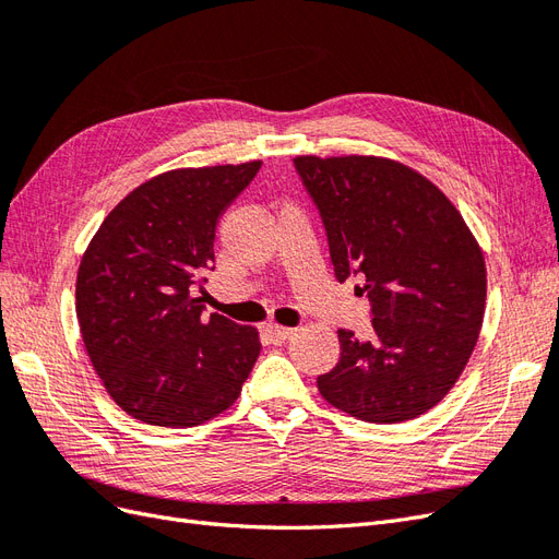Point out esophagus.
Wrapping results in <instances>:
<instances>
[{"label":"esophagus","instance_id":"34e87169","mask_svg":"<svg viewBox=\"0 0 559 559\" xmlns=\"http://www.w3.org/2000/svg\"><path fill=\"white\" fill-rule=\"evenodd\" d=\"M265 335H267V341L273 343V345H282V343H286L294 335V329L280 326V324H267L265 326Z\"/></svg>","mask_w":559,"mask_h":559}]
</instances>
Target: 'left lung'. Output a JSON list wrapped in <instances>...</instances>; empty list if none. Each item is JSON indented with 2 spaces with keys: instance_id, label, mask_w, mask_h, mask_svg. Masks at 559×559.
<instances>
[{
  "instance_id": "obj_1",
  "label": "left lung",
  "mask_w": 559,
  "mask_h": 559,
  "mask_svg": "<svg viewBox=\"0 0 559 559\" xmlns=\"http://www.w3.org/2000/svg\"><path fill=\"white\" fill-rule=\"evenodd\" d=\"M326 228L335 280L357 275L373 337L341 329V361L317 378L337 411L396 425L431 411L478 343L487 270L483 249L445 193L413 167L380 156H296Z\"/></svg>"
}]
</instances>
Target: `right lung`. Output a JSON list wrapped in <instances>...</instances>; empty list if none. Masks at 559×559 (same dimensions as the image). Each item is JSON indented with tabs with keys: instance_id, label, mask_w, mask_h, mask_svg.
<instances>
[{
	"instance_id": "right-lung-1",
	"label": "right lung",
	"mask_w": 559,
	"mask_h": 559,
	"mask_svg": "<svg viewBox=\"0 0 559 559\" xmlns=\"http://www.w3.org/2000/svg\"><path fill=\"white\" fill-rule=\"evenodd\" d=\"M261 160L181 167L140 183L97 228L76 275L83 345L107 394L156 427H195L240 396L259 359L253 326L207 314L218 216Z\"/></svg>"
}]
</instances>
